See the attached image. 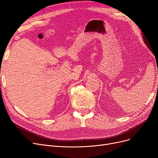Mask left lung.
<instances>
[{
	"instance_id": "left-lung-1",
	"label": "left lung",
	"mask_w": 158,
	"mask_h": 158,
	"mask_svg": "<svg viewBox=\"0 0 158 158\" xmlns=\"http://www.w3.org/2000/svg\"><path fill=\"white\" fill-rule=\"evenodd\" d=\"M142 35H143V34H142ZM142 37H143V41H144V42H145V45H147V47H148V48H149V49H150V50H151V48H150V47H148V44H147V41H145V37H144V36H143H143H142Z\"/></svg>"
}]
</instances>
